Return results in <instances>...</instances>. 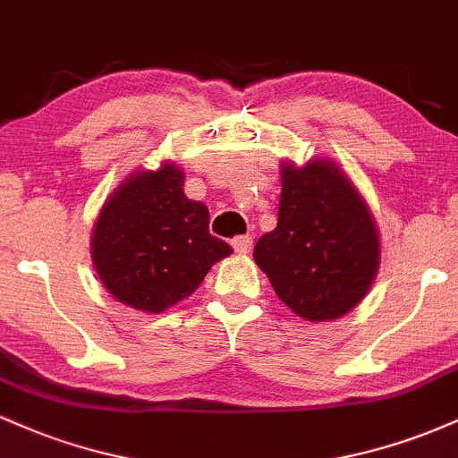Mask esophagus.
Wrapping results in <instances>:
<instances>
[{"label": "esophagus", "instance_id": "34e87169", "mask_svg": "<svg viewBox=\"0 0 458 458\" xmlns=\"http://www.w3.org/2000/svg\"><path fill=\"white\" fill-rule=\"evenodd\" d=\"M251 243H254L251 234H241V236H234V239H233V247H234L236 254H250Z\"/></svg>", "mask_w": 458, "mask_h": 458}]
</instances>
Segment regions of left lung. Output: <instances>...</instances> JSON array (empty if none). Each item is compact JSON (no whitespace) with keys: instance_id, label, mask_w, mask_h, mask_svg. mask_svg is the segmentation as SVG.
<instances>
[{"instance_id":"8db88e82","label":"left lung","mask_w":458,"mask_h":458,"mask_svg":"<svg viewBox=\"0 0 458 458\" xmlns=\"http://www.w3.org/2000/svg\"><path fill=\"white\" fill-rule=\"evenodd\" d=\"M254 260L293 312L329 320L364 299L379 269V236L366 202L334 163H286L277 225L260 236Z\"/></svg>"}]
</instances>
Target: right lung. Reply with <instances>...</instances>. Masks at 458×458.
Returning a JSON list of instances; mask_svg holds the SVG:
<instances>
[{
    "label": "right lung",
    "mask_w": 458,
    "mask_h": 458,
    "mask_svg": "<svg viewBox=\"0 0 458 458\" xmlns=\"http://www.w3.org/2000/svg\"><path fill=\"white\" fill-rule=\"evenodd\" d=\"M185 174L165 163L138 172L105 202L92 234V260L118 301L163 312L191 295L213 262L233 251L208 233V208L182 191Z\"/></svg>",
    "instance_id": "add662e5"
}]
</instances>
